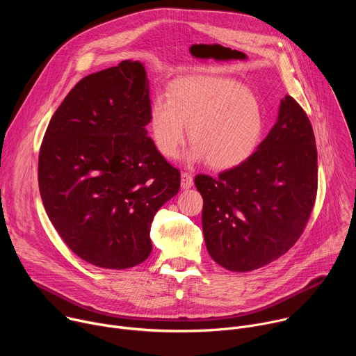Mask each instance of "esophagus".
I'll use <instances>...</instances> for the list:
<instances>
[{"mask_svg": "<svg viewBox=\"0 0 356 356\" xmlns=\"http://www.w3.org/2000/svg\"><path fill=\"white\" fill-rule=\"evenodd\" d=\"M193 186V176L188 172H181V187L188 188Z\"/></svg>", "mask_w": 356, "mask_h": 356, "instance_id": "1", "label": "esophagus"}]
</instances>
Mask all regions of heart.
Returning <instances> with one entry per match:
<instances>
[{
	"instance_id": "b5f03b06",
	"label": "heart",
	"mask_w": 356,
	"mask_h": 356,
	"mask_svg": "<svg viewBox=\"0 0 356 356\" xmlns=\"http://www.w3.org/2000/svg\"><path fill=\"white\" fill-rule=\"evenodd\" d=\"M186 124L194 143L188 159L207 162L216 169H229L257 149L264 134L259 99L225 77H188L175 83L168 99H154L149 129L159 154L177 156L186 139Z\"/></svg>"
}]
</instances>
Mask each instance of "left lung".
I'll use <instances>...</instances> for the list:
<instances>
[{"instance_id":"left-lung-1","label":"left lung","mask_w":356,"mask_h":356,"mask_svg":"<svg viewBox=\"0 0 356 356\" xmlns=\"http://www.w3.org/2000/svg\"><path fill=\"white\" fill-rule=\"evenodd\" d=\"M201 224L211 258L234 272H249L280 258L312 216L318 186L312 122L286 95L279 118L258 149L217 177L197 175Z\"/></svg>"}]
</instances>
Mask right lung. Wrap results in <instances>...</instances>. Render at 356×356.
I'll list each match as a JSON object with an SVG mask.
<instances>
[{"instance_id":"obj_1","label":"right lung","mask_w":356,"mask_h":356,"mask_svg":"<svg viewBox=\"0 0 356 356\" xmlns=\"http://www.w3.org/2000/svg\"><path fill=\"white\" fill-rule=\"evenodd\" d=\"M149 113L145 67L124 60L81 79L44 132L38 162L44 210L91 265L142 264L156 211L180 188L179 169L146 135Z\"/></svg>"}]
</instances>
